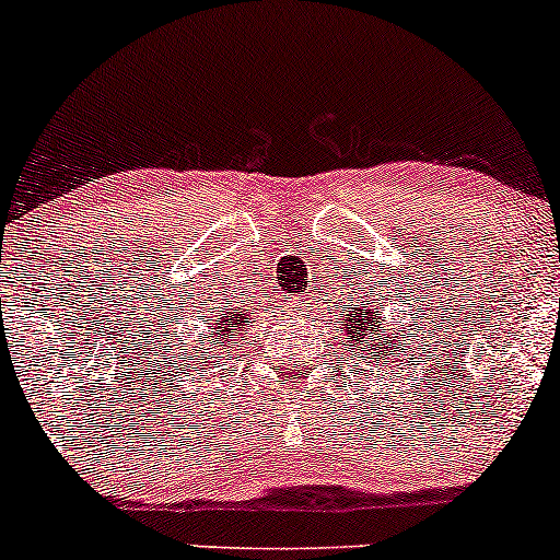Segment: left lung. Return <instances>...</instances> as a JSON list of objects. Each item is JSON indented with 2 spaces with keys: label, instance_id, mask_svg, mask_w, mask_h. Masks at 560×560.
<instances>
[{
  "label": "left lung",
  "instance_id": "left-lung-1",
  "mask_svg": "<svg viewBox=\"0 0 560 560\" xmlns=\"http://www.w3.org/2000/svg\"><path fill=\"white\" fill-rule=\"evenodd\" d=\"M339 324H342V334L350 352H361V358L371 355L374 363L376 358L387 363L384 352L389 350V355H397V345L405 342V334H392V324H384L382 311H378L376 305H371L369 300H365L363 305H355L347 313H342ZM374 351H378L380 355L374 357Z\"/></svg>",
  "mask_w": 560,
  "mask_h": 560
}]
</instances>
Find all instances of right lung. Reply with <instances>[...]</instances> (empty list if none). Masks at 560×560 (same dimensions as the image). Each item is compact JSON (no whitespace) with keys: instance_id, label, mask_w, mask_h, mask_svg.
Wrapping results in <instances>:
<instances>
[{"instance_id":"add662e5","label":"right lung","mask_w":560,"mask_h":560,"mask_svg":"<svg viewBox=\"0 0 560 560\" xmlns=\"http://www.w3.org/2000/svg\"><path fill=\"white\" fill-rule=\"evenodd\" d=\"M208 331L199 337L197 352L189 358V365H208V369H218L221 361H229L231 347L242 337V331L249 324V311L244 305H231V302H218V311L210 307Z\"/></svg>"}]
</instances>
